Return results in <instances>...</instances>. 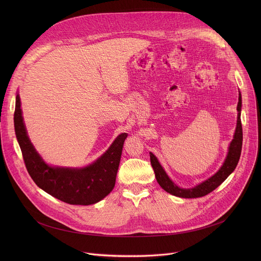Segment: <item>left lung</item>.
<instances>
[{
    "instance_id": "8db88e82",
    "label": "left lung",
    "mask_w": 261,
    "mask_h": 261,
    "mask_svg": "<svg viewBox=\"0 0 261 261\" xmlns=\"http://www.w3.org/2000/svg\"><path fill=\"white\" fill-rule=\"evenodd\" d=\"M241 107H242V96L240 93L239 96V103H238V124L236 133L233 136L232 141L229 145V151L227 154V157L223 163L222 167L210 178L204 180L203 182L197 185L196 187L192 189H182L177 187V186L168 177L160 163L158 162L157 158L154 156V154L150 153L151 157V164L155 172L156 179L158 184L161 186V188L164 189L166 192L177 196L181 198H197L202 197L214 191L218 186H220L223 181H224L228 175L236 169L242 152V145H243V128H242V122H241Z\"/></svg>"
}]
</instances>
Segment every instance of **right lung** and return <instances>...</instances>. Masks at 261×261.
Here are the masks:
<instances>
[{"instance_id": "right-lung-1", "label": "right lung", "mask_w": 261, "mask_h": 261, "mask_svg": "<svg viewBox=\"0 0 261 261\" xmlns=\"http://www.w3.org/2000/svg\"><path fill=\"white\" fill-rule=\"evenodd\" d=\"M14 128L27 170L35 184L69 204H94L113 191L127 133L120 134L96 162L82 168L48 166L31 143L23 124L20 99L16 96Z\"/></svg>"}]
</instances>
